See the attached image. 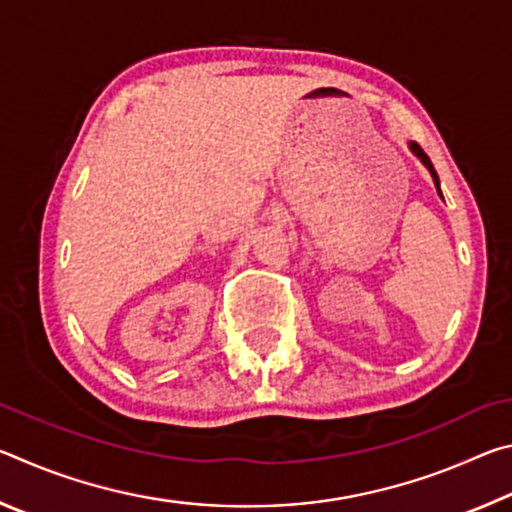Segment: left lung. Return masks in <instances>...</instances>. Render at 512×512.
I'll list each match as a JSON object with an SVG mask.
<instances>
[{
    "instance_id": "left-lung-1",
    "label": "left lung",
    "mask_w": 512,
    "mask_h": 512,
    "mask_svg": "<svg viewBox=\"0 0 512 512\" xmlns=\"http://www.w3.org/2000/svg\"><path fill=\"white\" fill-rule=\"evenodd\" d=\"M409 151L415 155V158H418L424 167H427V171L431 173V178H433V185H436V189H438V196L443 198V192H440V180H438V173H436V169H433V164H431V160H429V155L424 153L418 144L415 142H409Z\"/></svg>"
}]
</instances>
